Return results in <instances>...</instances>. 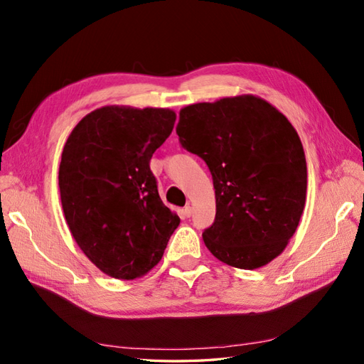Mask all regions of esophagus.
<instances>
[{"label": "esophagus", "instance_id": "34e87169", "mask_svg": "<svg viewBox=\"0 0 364 364\" xmlns=\"http://www.w3.org/2000/svg\"><path fill=\"white\" fill-rule=\"evenodd\" d=\"M192 211H194V210H192V206H191V205L184 206V210H183V213H184V215H186V218H191V215H192Z\"/></svg>", "mask_w": 364, "mask_h": 364}]
</instances>
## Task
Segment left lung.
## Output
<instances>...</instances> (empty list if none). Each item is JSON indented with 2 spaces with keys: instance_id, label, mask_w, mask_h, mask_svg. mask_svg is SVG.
<instances>
[{
  "instance_id": "obj_1",
  "label": "left lung",
  "mask_w": 364,
  "mask_h": 364,
  "mask_svg": "<svg viewBox=\"0 0 364 364\" xmlns=\"http://www.w3.org/2000/svg\"><path fill=\"white\" fill-rule=\"evenodd\" d=\"M176 134L213 175L208 250L249 270L277 258L296 233L306 198L305 151L289 120L266 100L237 95L183 107Z\"/></svg>"
}]
</instances>
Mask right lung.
Listing matches in <instances>:
<instances>
[{
	"mask_svg": "<svg viewBox=\"0 0 364 364\" xmlns=\"http://www.w3.org/2000/svg\"><path fill=\"white\" fill-rule=\"evenodd\" d=\"M176 115L164 107L103 106L68 136L60 202L76 244L106 275L134 280L161 261L180 218L162 203L150 159Z\"/></svg>",
	"mask_w": 364,
	"mask_h": 364,
	"instance_id": "1",
	"label": "right lung"
}]
</instances>
